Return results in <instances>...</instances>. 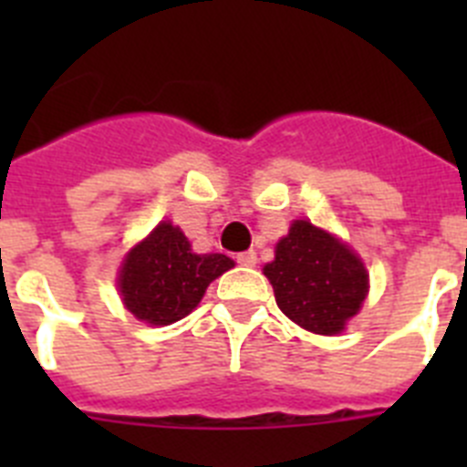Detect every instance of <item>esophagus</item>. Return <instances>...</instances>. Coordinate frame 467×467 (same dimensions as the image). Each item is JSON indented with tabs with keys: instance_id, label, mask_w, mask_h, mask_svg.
<instances>
[{
	"instance_id": "1",
	"label": "esophagus",
	"mask_w": 467,
	"mask_h": 467,
	"mask_svg": "<svg viewBox=\"0 0 467 467\" xmlns=\"http://www.w3.org/2000/svg\"><path fill=\"white\" fill-rule=\"evenodd\" d=\"M236 262L241 264V266H254V264H257V253H254V250H247V253H241L236 257Z\"/></svg>"
}]
</instances>
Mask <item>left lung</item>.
Returning a JSON list of instances; mask_svg holds the SVG:
<instances>
[{
  "label": "left lung",
  "instance_id": "8db88e82",
  "mask_svg": "<svg viewBox=\"0 0 467 467\" xmlns=\"http://www.w3.org/2000/svg\"><path fill=\"white\" fill-rule=\"evenodd\" d=\"M275 304L308 332L337 334L360 311L367 296V271L350 247L296 220L275 245V259L264 266Z\"/></svg>",
  "mask_w": 467,
  "mask_h": 467
}]
</instances>
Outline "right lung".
Masks as SVG:
<instances>
[{
  "label": "right lung",
  "instance_id": "right-lung-1",
  "mask_svg": "<svg viewBox=\"0 0 467 467\" xmlns=\"http://www.w3.org/2000/svg\"><path fill=\"white\" fill-rule=\"evenodd\" d=\"M234 269L226 254L192 253L187 236L161 222L150 238L128 253L119 275L123 304L138 320L171 325L198 306L208 285Z\"/></svg>",
  "mask_w": 467,
  "mask_h": 467
}]
</instances>
